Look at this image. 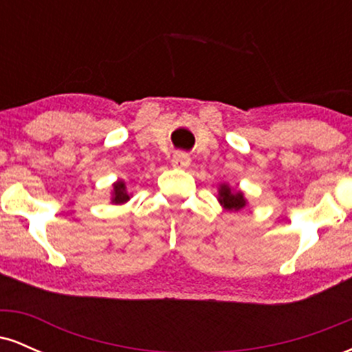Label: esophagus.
<instances>
[{"label": "esophagus", "instance_id": "34e87169", "mask_svg": "<svg viewBox=\"0 0 352 352\" xmlns=\"http://www.w3.org/2000/svg\"><path fill=\"white\" fill-rule=\"evenodd\" d=\"M172 165L175 168H187L190 165V157L187 155V153H175V155L172 157Z\"/></svg>", "mask_w": 352, "mask_h": 352}]
</instances>
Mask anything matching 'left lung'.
<instances>
[{
    "label": "left lung",
    "mask_w": 352,
    "mask_h": 352,
    "mask_svg": "<svg viewBox=\"0 0 352 352\" xmlns=\"http://www.w3.org/2000/svg\"><path fill=\"white\" fill-rule=\"evenodd\" d=\"M217 200L221 205V208L227 210V212H240L241 208L248 205V200L245 199V193L241 190L232 188L230 184L218 185Z\"/></svg>",
    "instance_id": "8db88e82"
}]
</instances>
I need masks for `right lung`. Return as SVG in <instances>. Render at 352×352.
<instances>
[{
    "label": "right lung",
    "mask_w": 352,
    "mask_h": 352,
    "mask_svg": "<svg viewBox=\"0 0 352 352\" xmlns=\"http://www.w3.org/2000/svg\"><path fill=\"white\" fill-rule=\"evenodd\" d=\"M132 193H129L127 185L124 180H117L112 184L111 188V204L114 205H124L131 200Z\"/></svg>",
    "instance_id": "obj_1"
}]
</instances>
